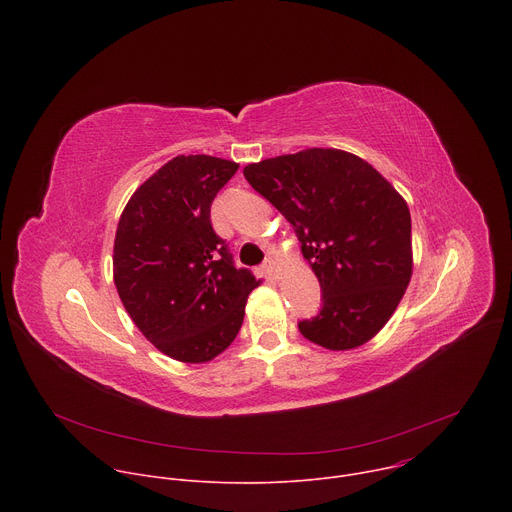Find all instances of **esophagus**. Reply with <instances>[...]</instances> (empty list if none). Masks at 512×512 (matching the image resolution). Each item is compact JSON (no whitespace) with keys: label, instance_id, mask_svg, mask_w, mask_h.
<instances>
[{"label":"esophagus","instance_id":"1","mask_svg":"<svg viewBox=\"0 0 512 512\" xmlns=\"http://www.w3.org/2000/svg\"><path fill=\"white\" fill-rule=\"evenodd\" d=\"M261 269H263V273H265L269 279H275V277H277V265H275L273 259H267Z\"/></svg>","mask_w":512,"mask_h":512}]
</instances>
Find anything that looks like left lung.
Here are the masks:
<instances>
[{
	"label": "left lung",
	"mask_w": 512,
	"mask_h": 512,
	"mask_svg": "<svg viewBox=\"0 0 512 512\" xmlns=\"http://www.w3.org/2000/svg\"><path fill=\"white\" fill-rule=\"evenodd\" d=\"M243 174L294 227L320 281V314L298 322L304 338L328 350L369 342L397 310L413 271L403 196L342 150L277 156Z\"/></svg>",
	"instance_id": "obj_1"
}]
</instances>
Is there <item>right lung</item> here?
<instances>
[{
  "instance_id": "add662e5",
  "label": "right lung",
  "mask_w": 512,
  "mask_h": 512,
  "mask_svg": "<svg viewBox=\"0 0 512 512\" xmlns=\"http://www.w3.org/2000/svg\"><path fill=\"white\" fill-rule=\"evenodd\" d=\"M239 170L212 156H178L145 180L119 218L113 247L117 294L158 350L208 362L239 334L259 285L237 269L210 223V204Z\"/></svg>"
}]
</instances>
